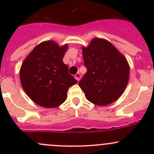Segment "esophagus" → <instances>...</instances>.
<instances>
[{
  "instance_id": "obj_1",
  "label": "esophagus",
  "mask_w": 154,
  "mask_h": 154,
  "mask_svg": "<svg viewBox=\"0 0 154 154\" xmlns=\"http://www.w3.org/2000/svg\"><path fill=\"white\" fill-rule=\"evenodd\" d=\"M74 77H75V79L77 81H79V80H80V78H81V75H80V73H77V74L74 75Z\"/></svg>"
}]
</instances>
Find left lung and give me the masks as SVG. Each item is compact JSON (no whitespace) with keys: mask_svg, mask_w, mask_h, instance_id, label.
<instances>
[{"mask_svg":"<svg viewBox=\"0 0 154 154\" xmlns=\"http://www.w3.org/2000/svg\"><path fill=\"white\" fill-rule=\"evenodd\" d=\"M82 50L87 72L79 86L86 99L98 106L115 102L128 83L130 67L126 58L103 38H94Z\"/></svg>","mask_w":154,"mask_h":154,"instance_id":"obj_1","label":"left lung"}]
</instances>
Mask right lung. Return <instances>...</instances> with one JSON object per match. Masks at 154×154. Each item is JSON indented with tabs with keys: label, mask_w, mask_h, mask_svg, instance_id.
<instances>
[{
	"label": "right lung",
	"mask_w": 154,
	"mask_h": 154,
	"mask_svg": "<svg viewBox=\"0 0 154 154\" xmlns=\"http://www.w3.org/2000/svg\"><path fill=\"white\" fill-rule=\"evenodd\" d=\"M67 45L54 41L40 43L24 60L20 69L21 86L34 103L54 108L64 103L68 88L77 83L63 59Z\"/></svg>",
	"instance_id": "right-lung-1"
}]
</instances>
